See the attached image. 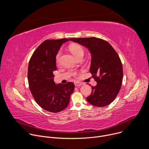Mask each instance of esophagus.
<instances>
[{
    "label": "esophagus",
    "instance_id": "1",
    "mask_svg": "<svg viewBox=\"0 0 149 149\" xmlns=\"http://www.w3.org/2000/svg\"><path fill=\"white\" fill-rule=\"evenodd\" d=\"M74 84H75V86H82V85H83V83L79 82H75L74 83Z\"/></svg>",
    "mask_w": 149,
    "mask_h": 149
}]
</instances>
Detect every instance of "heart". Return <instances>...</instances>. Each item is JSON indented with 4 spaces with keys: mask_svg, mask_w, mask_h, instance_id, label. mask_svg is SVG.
Segmentation results:
<instances>
[{
    "mask_svg": "<svg viewBox=\"0 0 149 149\" xmlns=\"http://www.w3.org/2000/svg\"><path fill=\"white\" fill-rule=\"evenodd\" d=\"M70 50L74 56L77 59L80 56H83L84 54V50L83 48L77 44H72L70 47ZM61 56V52L59 51L55 57V61L56 63H58L59 62V58ZM74 75H76V73H74Z\"/></svg>",
    "mask_w": 149,
    "mask_h": 149,
    "instance_id": "b5f03b06",
    "label": "heart"
}]
</instances>
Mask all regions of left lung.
<instances>
[{
	"label": "left lung",
	"mask_w": 149,
	"mask_h": 149,
	"mask_svg": "<svg viewBox=\"0 0 149 149\" xmlns=\"http://www.w3.org/2000/svg\"><path fill=\"white\" fill-rule=\"evenodd\" d=\"M87 48L91 54L90 71L97 84L91 86L92 93L87 101L96 107L111 103L120 90L123 71L120 58L107 41L95 37L70 38Z\"/></svg>",
	"instance_id": "1"
}]
</instances>
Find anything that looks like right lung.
I'll return each instance as SVG.
<instances>
[{"instance_id": "obj_1", "label": "right lung", "mask_w": 149, "mask_h": 149, "mask_svg": "<svg viewBox=\"0 0 149 149\" xmlns=\"http://www.w3.org/2000/svg\"><path fill=\"white\" fill-rule=\"evenodd\" d=\"M68 40H45L34 51L28 65V79L33 97L41 108L52 113L60 112L67 107L74 90L73 82L55 84L54 81L56 55Z\"/></svg>"}]
</instances>
